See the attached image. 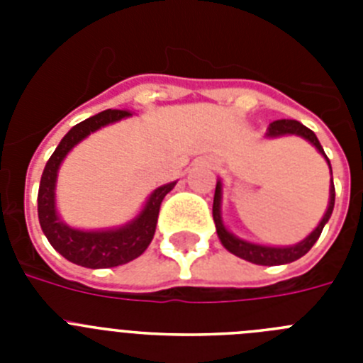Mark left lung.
Segmentation results:
<instances>
[{
  "mask_svg": "<svg viewBox=\"0 0 363 363\" xmlns=\"http://www.w3.org/2000/svg\"><path fill=\"white\" fill-rule=\"evenodd\" d=\"M285 134H296V136L306 138L307 142L313 143L318 152L322 154L323 158L327 160L329 163V169H331V162L329 158L325 156L323 152L322 145H320L318 138L316 134L313 133L311 129H307L306 125H301L300 121L296 120H278V121H272L269 125V130H267V136L269 138H277V136H285ZM331 182H333V171H331ZM331 196H329V207H327L325 214H323L322 221L318 223V227L313 230V233L307 236L303 242L296 243L293 247H265V245H258V243H249V242H243V240L236 238L229 230L225 229L223 225V221H221V214H220V201H221V184L218 182L216 184V191H214V201H213V218H214V223H216V233H218V238L220 242L223 243L227 251L236 255L238 258L247 259V262H251V264L256 265H284V264H291L294 259L301 258L303 255L311 251V247L316 243V240L320 238V234H322L323 225H325L329 218H331L333 209H335V185L331 184Z\"/></svg>",
  "mask_w": 363,
  "mask_h": 363,
  "instance_id": "8db88e82",
  "label": "left lung"
}]
</instances>
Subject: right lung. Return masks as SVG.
Segmentation results:
<instances>
[{
	"label": "right lung",
	"mask_w": 363,
	"mask_h": 363,
	"mask_svg": "<svg viewBox=\"0 0 363 363\" xmlns=\"http://www.w3.org/2000/svg\"><path fill=\"white\" fill-rule=\"evenodd\" d=\"M125 116H130V112L108 108V111L99 112L96 116L86 118L82 123L74 125L72 129L63 136L60 145L56 147V150L45 165L43 174H41L40 191H38V218H40L41 229H43L50 245L63 258L76 265H82V267H118V265L127 264L130 259L143 255V251L152 242L156 223H158L160 205H162L167 192H171L176 185V182H172V184L156 189L147 200L142 213L138 214L136 220L130 221L129 225L120 227V229L78 230L70 229L57 218L56 205H54V187H56L57 169L62 165L63 158L76 143L82 142L83 138Z\"/></svg>",
	"instance_id": "1"
}]
</instances>
